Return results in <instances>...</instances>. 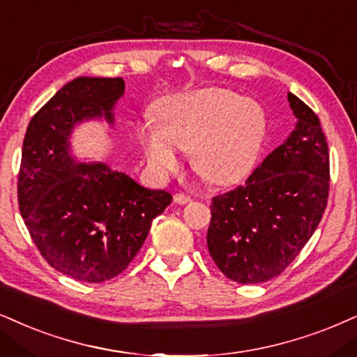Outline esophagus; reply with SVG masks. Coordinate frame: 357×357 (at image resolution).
<instances>
[{"instance_id":"esophagus-1","label":"esophagus","mask_w":357,"mask_h":357,"mask_svg":"<svg viewBox=\"0 0 357 357\" xmlns=\"http://www.w3.org/2000/svg\"><path fill=\"white\" fill-rule=\"evenodd\" d=\"M191 196H186V194L183 192H178L174 194V202L176 204H188V202H191Z\"/></svg>"}]
</instances>
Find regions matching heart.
I'll list each match as a JSON object with an SVG mask.
<instances>
[{
    "label": "heart",
    "mask_w": 357,
    "mask_h": 357,
    "mask_svg": "<svg viewBox=\"0 0 357 357\" xmlns=\"http://www.w3.org/2000/svg\"><path fill=\"white\" fill-rule=\"evenodd\" d=\"M160 125L143 126V153L150 169L165 178L181 165L179 151H192V166L218 186L241 183L252 173L265 137L267 115L252 98L229 89H202L166 100Z\"/></svg>",
    "instance_id": "obj_1"
}]
</instances>
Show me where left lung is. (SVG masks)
<instances>
[{
	"instance_id": "1",
	"label": "left lung",
	"mask_w": 357,
	"mask_h": 357,
	"mask_svg": "<svg viewBox=\"0 0 357 357\" xmlns=\"http://www.w3.org/2000/svg\"><path fill=\"white\" fill-rule=\"evenodd\" d=\"M296 126L243 186L212 197L207 249L225 277L261 283L295 260L317 231L329 194V151L319 119L288 93Z\"/></svg>"
}]
</instances>
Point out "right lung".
I'll return each instance as SVG.
<instances>
[{"label":"right lung","mask_w":357,"mask_h":357,"mask_svg":"<svg viewBox=\"0 0 357 357\" xmlns=\"http://www.w3.org/2000/svg\"><path fill=\"white\" fill-rule=\"evenodd\" d=\"M125 80L77 77L33 116L22 142L17 202L40 255L57 272L100 283L123 272L173 197L105 163H80L70 135L82 121L114 125Z\"/></svg>","instance_id":"1"}]
</instances>
